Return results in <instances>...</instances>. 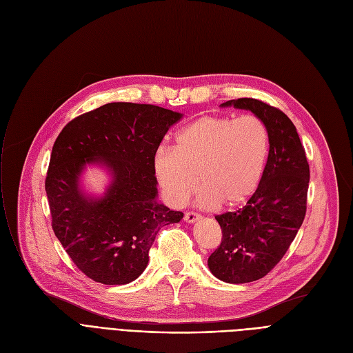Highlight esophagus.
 <instances>
[{
	"mask_svg": "<svg viewBox=\"0 0 353 353\" xmlns=\"http://www.w3.org/2000/svg\"><path fill=\"white\" fill-rule=\"evenodd\" d=\"M199 219H200V214L196 213V212H186V213H184V220H186L188 223H193V221H196Z\"/></svg>",
	"mask_w": 353,
	"mask_h": 353,
	"instance_id": "1",
	"label": "esophagus"
}]
</instances>
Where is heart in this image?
<instances>
[{
    "label": "heart",
    "instance_id": "obj_1",
    "mask_svg": "<svg viewBox=\"0 0 353 353\" xmlns=\"http://www.w3.org/2000/svg\"><path fill=\"white\" fill-rule=\"evenodd\" d=\"M270 136L265 121L254 114L201 116L184 125L174 148L157 150L153 169L165 200L174 208L186 205L199 186V205L217 208L221 201L236 208L262 181Z\"/></svg>",
    "mask_w": 353,
    "mask_h": 353
}]
</instances>
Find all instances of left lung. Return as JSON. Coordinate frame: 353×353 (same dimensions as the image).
Masks as SVG:
<instances>
[{
    "instance_id": "8db88e82",
    "label": "left lung",
    "mask_w": 353,
    "mask_h": 353,
    "mask_svg": "<svg viewBox=\"0 0 353 353\" xmlns=\"http://www.w3.org/2000/svg\"><path fill=\"white\" fill-rule=\"evenodd\" d=\"M223 105L250 110L265 121L270 136L262 181L246 206L216 216L221 243L208 262L217 279L249 283L262 279L282 261L303 223L309 163L296 127L282 110L256 99Z\"/></svg>"
}]
</instances>
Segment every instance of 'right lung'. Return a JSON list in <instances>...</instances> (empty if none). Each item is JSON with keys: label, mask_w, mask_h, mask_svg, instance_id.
<instances>
[{"label": "right lung", "mask_w": 353, "mask_h": 353, "mask_svg": "<svg viewBox=\"0 0 353 353\" xmlns=\"http://www.w3.org/2000/svg\"><path fill=\"white\" fill-rule=\"evenodd\" d=\"M174 113L153 104L108 103L72 119L52 145L46 192L52 230L87 277L125 285L143 273L159 230L179 223L181 212L156 200L153 160ZM100 159L114 174L106 196L87 199L78 176Z\"/></svg>", "instance_id": "1"}]
</instances>
